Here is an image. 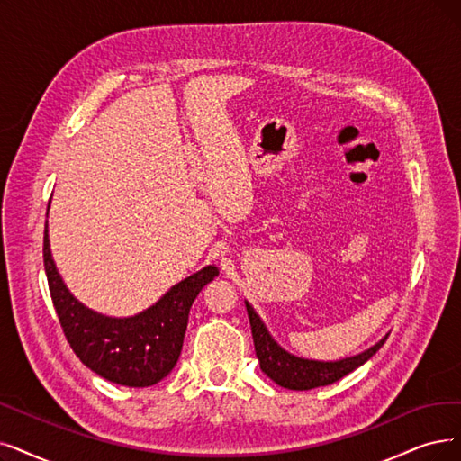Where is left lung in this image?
Instances as JSON below:
<instances>
[{
    "mask_svg": "<svg viewBox=\"0 0 461 461\" xmlns=\"http://www.w3.org/2000/svg\"><path fill=\"white\" fill-rule=\"evenodd\" d=\"M246 310H248V318L251 325L255 354H257V359H259L261 371L270 380H274L276 384L287 390L304 392L312 388H321V385H329L340 380L342 376L349 375L352 371H356L357 366L369 361L384 346L385 339H388V335H385L375 346L352 357H344L337 361L306 359L287 352V349H284L278 342H276L268 333L265 321L259 318V314H257L248 301H246Z\"/></svg>",
    "mask_w": 461,
    "mask_h": 461,
    "instance_id": "8db88e82",
    "label": "left lung"
}]
</instances>
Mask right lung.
Here are the masks:
<instances>
[{
  "instance_id": "obj_1",
  "label": "right lung",
  "mask_w": 461,
  "mask_h": 461,
  "mask_svg": "<svg viewBox=\"0 0 461 461\" xmlns=\"http://www.w3.org/2000/svg\"><path fill=\"white\" fill-rule=\"evenodd\" d=\"M43 263L50 299L73 352L90 371L128 388H147L170 375L181 354L196 294L219 274L215 265H208L170 287L140 314L113 318L85 306L66 287L50 253L47 221Z\"/></svg>"
}]
</instances>
